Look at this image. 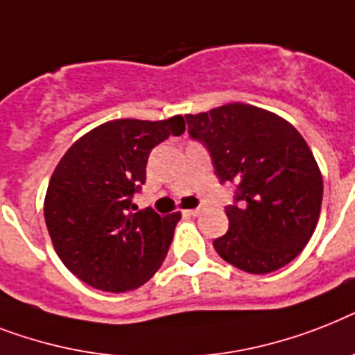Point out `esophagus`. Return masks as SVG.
Returning <instances> with one entry per match:
<instances>
[{
	"label": "esophagus",
	"mask_w": 355,
	"mask_h": 355,
	"mask_svg": "<svg viewBox=\"0 0 355 355\" xmlns=\"http://www.w3.org/2000/svg\"><path fill=\"white\" fill-rule=\"evenodd\" d=\"M191 216H200L201 212H203V207H196V209H191V211H187Z\"/></svg>",
	"instance_id": "obj_1"
}]
</instances>
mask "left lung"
Wrapping results in <instances>:
<instances>
[{
	"mask_svg": "<svg viewBox=\"0 0 355 355\" xmlns=\"http://www.w3.org/2000/svg\"><path fill=\"white\" fill-rule=\"evenodd\" d=\"M185 119L220 183L236 185L225 207L229 231L212 242L216 253L245 273L284 268L310 242L321 214L322 175L310 146L288 121L240 102Z\"/></svg>",
	"mask_w": 355,
	"mask_h": 355,
	"instance_id": "1",
	"label": "left lung"
}]
</instances>
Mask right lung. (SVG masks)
Wrapping results in <instances>:
<instances>
[{
    "mask_svg": "<svg viewBox=\"0 0 355 355\" xmlns=\"http://www.w3.org/2000/svg\"><path fill=\"white\" fill-rule=\"evenodd\" d=\"M183 132L181 115L155 123L117 119L87 132L56 164L45 225L56 254L82 282L123 293L161 268L181 214L137 211L133 194L146 181L152 148Z\"/></svg>",
    "mask_w": 355,
    "mask_h": 355,
    "instance_id": "right-lung-1",
    "label": "right lung"
}]
</instances>
